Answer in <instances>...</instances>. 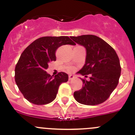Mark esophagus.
<instances>
[{"instance_id": "obj_1", "label": "esophagus", "mask_w": 135, "mask_h": 135, "mask_svg": "<svg viewBox=\"0 0 135 135\" xmlns=\"http://www.w3.org/2000/svg\"><path fill=\"white\" fill-rule=\"evenodd\" d=\"M74 78H75V76H74V75H72V74H70V75L69 76V80H73Z\"/></svg>"}]
</instances>
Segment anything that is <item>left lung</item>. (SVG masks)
<instances>
[{"label": "left lung", "mask_w": 135, "mask_h": 135, "mask_svg": "<svg viewBox=\"0 0 135 135\" xmlns=\"http://www.w3.org/2000/svg\"><path fill=\"white\" fill-rule=\"evenodd\" d=\"M86 50L85 65L77 74L89 80L81 79L83 86L74 93L80 104L97 105L104 103L115 89L121 74L119 59L115 50L104 40L91 35L70 36Z\"/></svg>", "instance_id": "left-lung-1"}]
</instances>
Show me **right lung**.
Instances as JSON below:
<instances>
[{
    "label": "right lung",
    "mask_w": 135,
    "mask_h": 135,
    "mask_svg": "<svg viewBox=\"0 0 135 135\" xmlns=\"http://www.w3.org/2000/svg\"><path fill=\"white\" fill-rule=\"evenodd\" d=\"M76 45L68 36H44L35 40L23 51L15 68V80L28 101L46 104L56 98L59 85L69 76L61 72L55 76L46 71L48 64L56 61L55 52L62 45Z\"/></svg>",
    "instance_id": "right-lung-1"
}]
</instances>
